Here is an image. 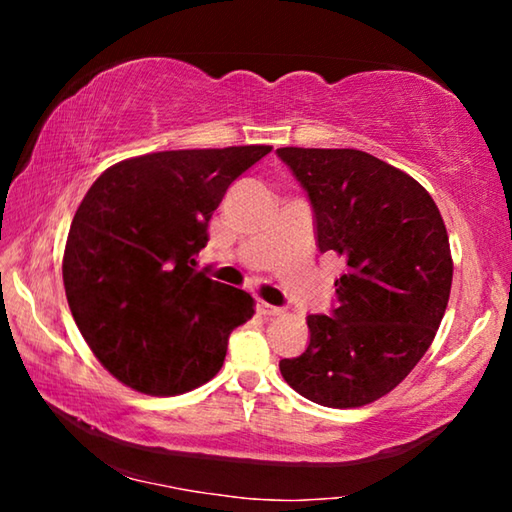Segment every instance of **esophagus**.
Returning a JSON list of instances; mask_svg holds the SVG:
<instances>
[{
    "label": "esophagus",
    "mask_w": 512,
    "mask_h": 512,
    "mask_svg": "<svg viewBox=\"0 0 512 512\" xmlns=\"http://www.w3.org/2000/svg\"><path fill=\"white\" fill-rule=\"evenodd\" d=\"M257 311H259V314H262V316H280V314H282L280 307L268 305V302H264V300L257 302Z\"/></svg>",
    "instance_id": "esophagus-1"
}]
</instances>
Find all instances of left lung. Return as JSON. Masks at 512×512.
<instances>
[{"mask_svg":"<svg viewBox=\"0 0 512 512\" xmlns=\"http://www.w3.org/2000/svg\"><path fill=\"white\" fill-rule=\"evenodd\" d=\"M314 207L320 253L345 273L332 314H311L309 345L280 372L329 409L391 393L429 350L452 291V253L436 203L418 180L357 149H277Z\"/></svg>","mask_w":512,"mask_h":512,"instance_id":"1","label":"left lung"}]
</instances>
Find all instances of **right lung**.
Returning a JSON list of instances; mask_svg holds the SVG:
<instances>
[{
	"label": "right lung",
	"mask_w": 512,
	"mask_h": 512,
	"mask_svg": "<svg viewBox=\"0 0 512 512\" xmlns=\"http://www.w3.org/2000/svg\"><path fill=\"white\" fill-rule=\"evenodd\" d=\"M271 146L140 155L94 180L69 228L63 282L85 343L112 377L180 395L221 370L250 293L196 268L228 187Z\"/></svg>",
	"instance_id": "obj_1"
}]
</instances>
